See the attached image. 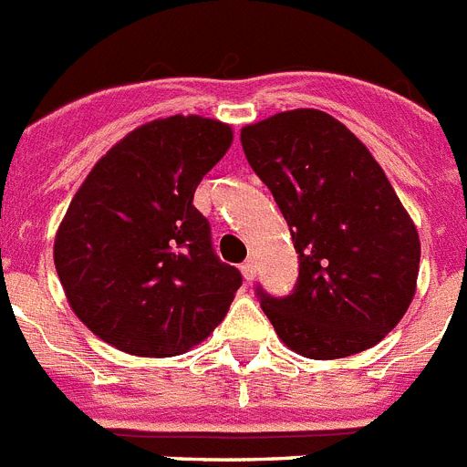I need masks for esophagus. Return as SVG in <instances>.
I'll list each match as a JSON object with an SVG mask.
<instances>
[{"label": "esophagus", "instance_id": "esophagus-1", "mask_svg": "<svg viewBox=\"0 0 467 467\" xmlns=\"http://www.w3.org/2000/svg\"><path fill=\"white\" fill-rule=\"evenodd\" d=\"M239 270H242V275H244L246 282H251V279L256 277V263L251 261V258H249V261L242 263V267H239Z\"/></svg>", "mask_w": 467, "mask_h": 467}]
</instances>
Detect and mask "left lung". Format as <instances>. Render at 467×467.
Here are the masks:
<instances>
[{"label":"left lung","instance_id":"1","mask_svg":"<svg viewBox=\"0 0 467 467\" xmlns=\"http://www.w3.org/2000/svg\"><path fill=\"white\" fill-rule=\"evenodd\" d=\"M242 148L298 254L289 296L256 286L279 338L310 359L376 346L404 317L420 261L419 233L379 161L319 110L279 112L244 127Z\"/></svg>","mask_w":467,"mask_h":467}]
</instances>
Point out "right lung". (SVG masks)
<instances>
[{
  "label": "right lung",
  "mask_w": 467,
  "mask_h": 467,
  "mask_svg": "<svg viewBox=\"0 0 467 467\" xmlns=\"http://www.w3.org/2000/svg\"><path fill=\"white\" fill-rule=\"evenodd\" d=\"M233 143L216 119L176 115L121 138L72 197L54 261L72 310L117 350L173 357L223 322L242 275L194 209L202 178Z\"/></svg>",
  "instance_id": "right-lung-1"
}]
</instances>
